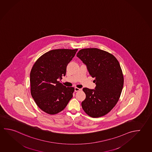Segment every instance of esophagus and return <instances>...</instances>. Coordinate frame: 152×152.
Segmentation results:
<instances>
[{"mask_svg": "<svg viewBox=\"0 0 152 152\" xmlns=\"http://www.w3.org/2000/svg\"><path fill=\"white\" fill-rule=\"evenodd\" d=\"M80 90V89L78 88H75V92H78Z\"/></svg>", "mask_w": 152, "mask_h": 152, "instance_id": "esophagus-1", "label": "esophagus"}]
</instances>
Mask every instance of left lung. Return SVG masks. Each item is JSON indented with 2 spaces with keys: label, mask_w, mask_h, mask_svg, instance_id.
Returning <instances> with one entry per match:
<instances>
[{
  "label": "left lung",
  "mask_w": 152,
  "mask_h": 152,
  "mask_svg": "<svg viewBox=\"0 0 152 152\" xmlns=\"http://www.w3.org/2000/svg\"><path fill=\"white\" fill-rule=\"evenodd\" d=\"M77 56L94 78L95 89L83 88L86 98L82 102L84 112L92 117L103 116L119 100L124 78L120 64L112 54L96 48H84Z\"/></svg>",
  "instance_id": "left-lung-1"
}]
</instances>
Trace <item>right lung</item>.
Instances as JSON below:
<instances>
[{"label": "right lung", "mask_w": 152, "mask_h": 152, "mask_svg": "<svg viewBox=\"0 0 152 152\" xmlns=\"http://www.w3.org/2000/svg\"><path fill=\"white\" fill-rule=\"evenodd\" d=\"M78 49H56L38 59L30 74L31 94L38 107L48 114H56L67 106L74 88L58 81L66 73L68 64Z\"/></svg>", "instance_id": "right-lung-1"}]
</instances>
